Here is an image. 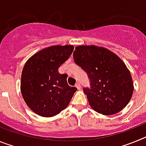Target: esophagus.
<instances>
[{
    "mask_svg": "<svg viewBox=\"0 0 146 146\" xmlns=\"http://www.w3.org/2000/svg\"><path fill=\"white\" fill-rule=\"evenodd\" d=\"M75 86H76V88H77V89H80L81 88V85H80V82H77V83H76V85H75Z\"/></svg>",
    "mask_w": 146,
    "mask_h": 146,
    "instance_id": "obj_1",
    "label": "esophagus"
}]
</instances>
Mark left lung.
<instances>
[{
  "label": "left lung",
  "mask_w": 146,
  "mask_h": 146,
  "mask_svg": "<svg viewBox=\"0 0 146 146\" xmlns=\"http://www.w3.org/2000/svg\"><path fill=\"white\" fill-rule=\"evenodd\" d=\"M75 64L87 73L90 88L84 87L91 108L102 115L118 113L133 94L131 76L116 55L103 47L79 46L73 52Z\"/></svg>",
  "instance_id": "left-lung-1"
}]
</instances>
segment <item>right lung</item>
Segmentation results:
<instances>
[{
  "label": "right lung",
  "mask_w": 146,
  "mask_h": 146,
  "mask_svg": "<svg viewBox=\"0 0 146 146\" xmlns=\"http://www.w3.org/2000/svg\"><path fill=\"white\" fill-rule=\"evenodd\" d=\"M72 45L52 46L33 55L25 63L21 76V93L34 113L52 117L65 109L77 88L67 83V74L58 68L70 57Z\"/></svg>",
  "instance_id": "1"
}]
</instances>
